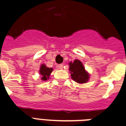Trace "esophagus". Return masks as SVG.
I'll return each instance as SVG.
<instances>
[{
    "label": "esophagus",
    "instance_id": "34e87169",
    "mask_svg": "<svg viewBox=\"0 0 126 126\" xmlns=\"http://www.w3.org/2000/svg\"><path fill=\"white\" fill-rule=\"evenodd\" d=\"M63 64H58V68H59V69H63Z\"/></svg>",
    "mask_w": 126,
    "mask_h": 126
}]
</instances>
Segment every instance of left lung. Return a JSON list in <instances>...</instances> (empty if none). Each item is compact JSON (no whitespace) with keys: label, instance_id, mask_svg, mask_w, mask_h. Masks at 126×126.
<instances>
[{"label":"left lung","instance_id":"1","mask_svg":"<svg viewBox=\"0 0 126 126\" xmlns=\"http://www.w3.org/2000/svg\"><path fill=\"white\" fill-rule=\"evenodd\" d=\"M71 77L72 79L78 83H85L89 79V74L86 72L82 62L79 60H75L69 63Z\"/></svg>","mask_w":126,"mask_h":126}]
</instances>
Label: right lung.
<instances>
[{
  "instance_id": "right-lung-1",
  "label": "right lung",
  "mask_w": 126,
  "mask_h": 126,
  "mask_svg": "<svg viewBox=\"0 0 126 126\" xmlns=\"http://www.w3.org/2000/svg\"><path fill=\"white\" fill-rule=\"evenodd\" d=\"M52 68H47L45 64L41 65L39 70V73L41 76V79L43 81H47L48 79H49L50 75L52 72Z\"/></svg>"
}]
</instances>
